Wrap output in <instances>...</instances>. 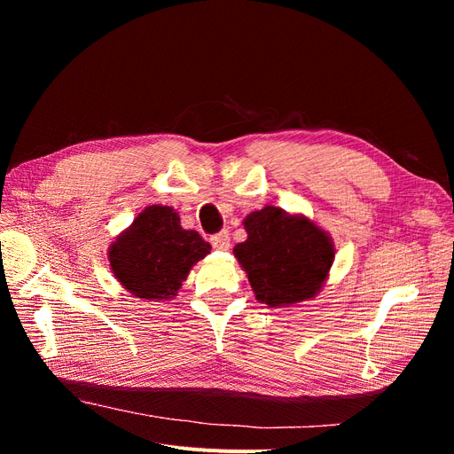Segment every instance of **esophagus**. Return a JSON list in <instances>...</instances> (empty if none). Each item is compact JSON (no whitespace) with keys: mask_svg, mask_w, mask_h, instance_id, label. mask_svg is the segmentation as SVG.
<instances>
[{"mask_svg":"<svg viewBox=\"0 0 454 454\" xmlns=\"http://www.w3.org/2000/svg\"><path fill=\"white\" fill-rule=\"evenodd\" d=\"M210 242H212V246H214L215 250L227 252L229 246H231V237H229L227 231H222V232H217V235H214V237L210 239Z\"/></svg>","mask_w":454,"mask_h":454,"instance_id":"34e87169","label":"esophagus"}]
</instances>
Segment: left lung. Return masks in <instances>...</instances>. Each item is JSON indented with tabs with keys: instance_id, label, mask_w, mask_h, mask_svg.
<instances>
[{
	"instance_id": "obj_1",
	"label": "left lung",
	"mask_w": 454,
	"mask_h": 454,
	"mask_svg": "<svg viewBox=\"0 0 454 454\" xmlns=\"http://www.w3.org/2000/svg\"><path fill=\"white\" fill-rule=\"evenodd\" d=\"M248 239L232 254L259 303L292 307L316 297L335 259L332 237L303 214L265 206L244 217Z\"/></svg>"
}]
</instances>
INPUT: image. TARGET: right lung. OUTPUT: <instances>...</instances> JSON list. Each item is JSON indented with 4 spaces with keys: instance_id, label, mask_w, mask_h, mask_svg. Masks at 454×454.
Instances as JSON below:
<instances>
[{
    "instance_id": "add662e5",
    "label": "right lung",
    "mask_w": 454,
    "mask_h": 454,
    "mask_svg": "<svg viewBox=\"0 0 454 454\" xmlns=\"http://www.w3.org/2000/svg\"><path fill=\"white\" fill-rule=\"evenodd\" d=\"M212 246L187 231L172 206L151 204L112 242L109 269L129 294L145 301H170L197 261Z\"/></svg>"
}]
</instances>
